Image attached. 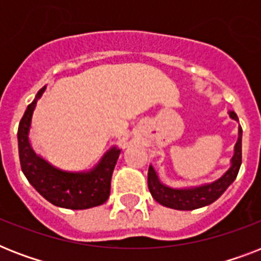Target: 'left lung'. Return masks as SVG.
<instances>
[{
	"label": "left lung",
	"mask_w": 261,
	"mask_h": 261,
	"mask_svg": "<svg viewBox=\"0 0 261 261\" xmlns=\"http://www.w3.org/2000/svg\"><path fill=\"white\" fill-rule=\"evenodd\" d=\"M230 119L239 122L234 111H229ZM241 142H243V128L239 124V138L234 145L233 157L230 159V167L225 173L211 182H204L192 187H171L164 184L159 177L153 165H149L147 172V186L151 196L155 202L174 210H195L208 206L215 202L227 190V187L234 181L241 167Z\"/></svg>",
	"instance_id": "1"
}]
</instances>
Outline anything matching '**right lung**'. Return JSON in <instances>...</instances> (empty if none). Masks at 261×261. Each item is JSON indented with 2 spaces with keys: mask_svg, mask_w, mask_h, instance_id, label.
I'll return each instance as SVG.
<instances>
[{
  "mask_svg": "<svg viewBox=\"0 0 261 261\" xmlns=\"http://www.w3.org/2000/svg\"><path fill=\"white\" fill-rule=\"evenodd\" d=\"M46 85L39 90L34 101L27 107L17 131L18 157L21 171L31 186L54 206L85 210L100 206L110 198L111 177L122 149L110 147L88 171H65L54 167L31 145L30 131L36 104L46 92Z\"/></svg>",
  "mask_w": 261,
  "mask_h": 261,
  "instance_id": "obj_1",
  "label": "right lung"
}]
</instances>
